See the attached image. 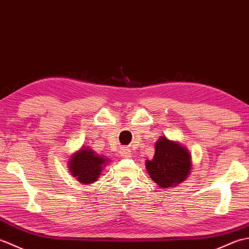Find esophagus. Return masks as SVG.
<instances>
[{"label":"esophagus","mask_w":249,"mask_h":249,"mask_svg":"<svg viewBox=\"0 0 249 249\" xmlns=\"http://www.w3.org/2000/svg\"><path fill=\"white\" fill-rule=\"evenodd\" d=\"M121 156L122 157H130V151L128 149H123L121 152Z\"/></svg>","instance_id":"1"}]
</instances>
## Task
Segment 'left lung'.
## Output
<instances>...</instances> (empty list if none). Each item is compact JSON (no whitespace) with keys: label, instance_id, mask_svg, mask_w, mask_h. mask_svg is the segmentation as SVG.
Returning <instances> with one entry per match:
<instances>
[{"label":"left lung","instance_id":"left-lung-1","mask_svg":"<svg viewBox=\"0 0 249 249\" xmlns=\"http://www.w3.org/2000/svg\"><path fill=\"white\" fill-rule=\"evenodd\" d=\"M190 155L177 142L160 137L155 143V154L146 160V169L151 178L160 187L176 186L187 178L190 171Z\"/></svg>","mask_w":249,"mask_h":249}]
</instances>
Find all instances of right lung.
I'll list each match as a JSON object with an SVG mask.
<instances>
[{
  "label": "right lung",
  "instance_id": "obj_1",
  "mask_svg": "<svg viewBox=\"0 0 249 249\" xmlns=\"http://www.w3.org/2000/svg\"><path fill=\"white\" fill-rule=\"evenodd\" d=\"M71 172L81 184H89L97 178L102 167L107 161L105 157L98 156L89 149H82L70 160Z\"/></svg>",
  "mask_w": 249,
  "mask_h": 249
}]
</instances>
